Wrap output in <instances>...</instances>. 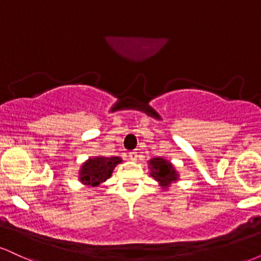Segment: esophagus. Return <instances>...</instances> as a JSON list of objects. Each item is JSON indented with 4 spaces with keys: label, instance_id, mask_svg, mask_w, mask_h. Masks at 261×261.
<instances>
[{
    "label": "esophagus",
    "instance_id": "1",
    "mask_svg": "<svg viewBox=\"0 0 261 261\" xmlns=\"http://www.w3.org/2000/svg\"><path fill=\"white\" fill-rule=\"evenodd\" d=\"M128 157H130L131 161H136L137 160V152L136 151H133L128 153Z\"/></svg>",
    "mask_w": 261,
    "mask_h": 261
}]
</instances>
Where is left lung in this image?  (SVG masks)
<instances>
[{
    "instance_id": "left-lung-1",
    "label": "left lung",
    "mask_w": 261,
    "mask_h": 261,
    "mask_svg": "<svg viewBox=\"0 0 261 261\" xmlns=\"http://www.w3.org/2000/svg\"><path fill=\"white\" fill-rule=\"evenodd\" d=\"M149 169H151V176L161 184V187L167 189L170 182L178 180V173L170 162L163 160V158H152L149 161Z\"/></svg>"
}]
</instances>
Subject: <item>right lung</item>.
<instances>
[{
	"mask_svg": "<svg viewBox=\"0 0 261 261\" xmlns=\"http://www.w3.org/2000/svg\"><path fill=\"white\" fill-rule=\"evenodd\" d=\"M121 163L120 157H95L85 162L80 172V180L89 187H98L112 176L116 164Z\"/></svg>",
	"mask_w": 261,
	"mask_h": 261,
	"instance_id": "add662e5",
	"label": "right lung"
}]
</instances>
